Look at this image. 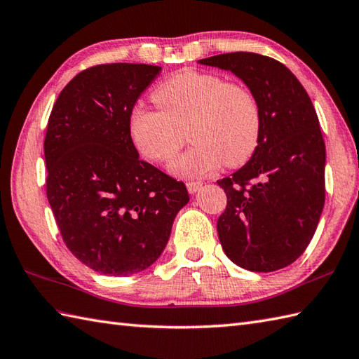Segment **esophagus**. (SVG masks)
<instances>
[{
	"label": "esophagus",
	"instance_id": "1",
	"mask_svg": "<svg viewBox=\"0 0 359 359\" xmlns=\"http://www.w3.org/2000/svg\"><path fill=\"white\" fill-rule=\"evenodd\" d=\"M186 186H187V190H189L190 194H196L198 190L203 187V182H200V181H189Z\"/></svg>",
	"mask_w": 359,
	"mask_h": 359
}]
</instances>
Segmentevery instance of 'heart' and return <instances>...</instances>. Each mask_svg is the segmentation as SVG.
<instances>
[{
  "mask_svg": "<svg viewBox=\"0 0 359 359\" xmlns=\"http://www.w3.org/2000/svg\"><path fill=\"white\" fill-rule=\"evenodd\" d=\"M158 109L135 106L129 130L138 152L152 163H169L186 141L195 144L172 164V172L200 178L238 167L257 150L261 110L250 89L219 75L184 69L169 76L152 93Z\"/></svg>",
  "mask_w": 359,
  "mask_h": 359,
  "instance_id": "obj_1",
  "label": "heart"
}]
</instances>
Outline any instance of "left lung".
Listing matches in <instances>:
<instances>
[{"instance_id":"8db88e82","label":"left lung","mask_w":359,"mask_h":359,"mask_svg":"<svg viewBox=\"0 0 359 359\" xmlns=\"http://www.w3.org/2000/svg\"><path fill=\"white\" fill-rule=\"evenodd\" d=\"M230 70L257 97L261 135L252 158L218 180L222 250L236 266L273 272L297 261L315 235L325 200V144L315 107L283 62L252 52L198 61Z\"/></svg>"}]
</instances>
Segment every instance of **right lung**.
Here are the masks:
<instances>
[{
    "instance_id": "add662e5",
    "label": "right lung",
    "mask_w": 359,
    "mask_h": 359,
    "mask_svg": "<svg viewBox=\"0 0 359 359\" xmlns=\"http://www.w3.org/2000/svg\"><path fill=\"white\" fill-rule=\"evenodd\" d=\"M159 72L130 62L79 72L47 123V200L67 249L102 275L154 264L189 203L184 182L142 161L130 137L132 109Z\"/></svg>"
}]
</instances>
